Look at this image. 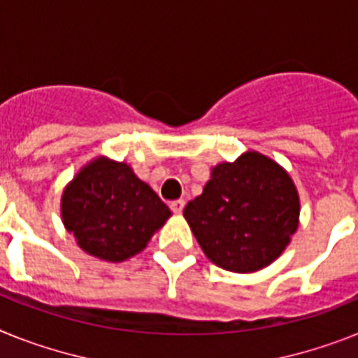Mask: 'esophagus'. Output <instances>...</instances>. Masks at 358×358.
Instances as JSON below:
<instances>
[{
    "mask_svg": "<svg viewBox=\"0 0 358 358\" xmlns=\"http://www.w3.org/2000/svg\"><path fill=\"white\" fill-rule=\"evenodd\" d=\"M184 200H174V202H171V211H173L174 215H180V213L184 211Z\"/></svg>",
    "mask_w": 358,
    "mask_h": 358,
    "instance_id": "34e87169",
    "label": "esophagus"
}]
</instances>
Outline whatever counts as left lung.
Segmentation results:
<instances>
[{"label": "left lung", "instance_id": "1", "mask_svg": "<svg viewBox=\"0 0 358 358\" xmlns=\"http://www.w3.org/2000/svg\"><path fill=\"white\" fill-rule=\"evenodd\" d=\"M184 216L206 257L225 271H260L284 253L299 229L300 196L282 165L258 151L211 169Z\"/></svg>", "mask_w": 358, "mask_h": 358}]
</instances>
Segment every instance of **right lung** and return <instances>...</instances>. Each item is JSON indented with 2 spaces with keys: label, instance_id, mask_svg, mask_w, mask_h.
<instances>
[{
  "label": "right lung",
  "instance_id": "add662e5",
  "mask_svg": "<svg viewBox=\"0 0 358 358\" xmlns=\"http://www.w3.org/2000/svg\"><path fill=\"white\" fill-rule=\"evenodd\" d=\"M171 209L125 162L96 156L62 193V220L76 244L105 262H123L147 248Z\"/></svg>",
  "mask_w": 358,
  "mask_h": 358
}]
</instances>
